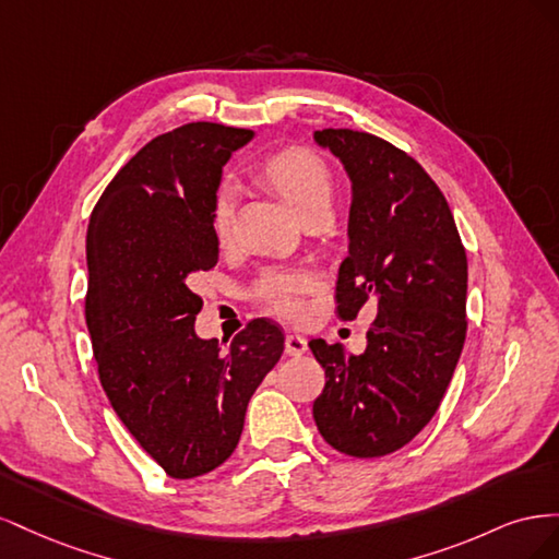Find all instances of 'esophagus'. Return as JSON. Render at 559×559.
Listing matches in <instances>:
<instances>
[{
	"instance_id": "obj_1",
	"label": "esophagus",
	"mask_w": 559,
	"mask_h": 559,
	"mask_svg": "<svg viewBox=\"0 0 559 559\" xmlns=\"http://www.w3.org/2000/svg\"><path fill=\"white\" fill-rule=\"evenodd\" d=\"M284 349H286V354H289V357H300V354L308 352V341L302 335L289 333V335H286V341H284Z\"/></svg>"
}]
</instances>
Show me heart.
I'll use <instances>...</instances> for the list:
<instances>
[{
  "label": "heart",
  "mask_w": 559,
  "mask_h": 559,
  "mask_svg": "<svg viewBox=\"0 0 559 559\" xmlns=\"http://www.w3.org/2000/svg\"><path fill=\"white\" fill-rule=\"evenodd\" d=\"M263 177L275 186L286 202L306 218L314 212H326L333 198V175L326 160L312 148L289 146L263 163ZM238 186L224 181L214 191L210 207V226L218 242H226L233 233ZM317 289L314 273L306 267H265L251 286V296L273 314L296 321L302 317V298Z\"/></svg>",
  "instance_id": "heart-1"
}]
</instances>
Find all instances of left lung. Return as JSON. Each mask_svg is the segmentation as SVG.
Returning a JSON list of instances; mask_svg holds the SVG:
<instances>
[{
    "mask_svg": "<svg viewBox=\"0 0 559 559\" xmlns=\"http://www.w3.org/2000/svg\"><path fill=\"white\" fill-rule=\"evenodd\" d=\"M352 179L349 253L337 270L335 312L378 317L366 352L310 341L326 373L312 415L337 452L373 460L429 425L466 341V251L445 195L413 156L370 132L317 130Z\"/></svg>",
    "mask_w": 559,
    "mask_h": 559,
    "instance_id": "left-lung-1",
    "label": "left lung"
}]
</instances>
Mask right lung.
Listing matches in <instances>:
<instances>
[{
    "label": "right lung",
    "mask_w": 559,
    "mask_h": 559,
    "mask_svg": "<svg viewBox=\"0 0 559 559\" xmlns=\"http://www.w3.org/2000/svg\"><path fill=\"white\" fill-rule=\"evenodd\" d=\"M251 130L186 123L134 154L91 214L86 324L99 382L128 431L170 478H195L238 448L251 394L284 333L253 319L224 347L195 335V273L218 261L210 226L222 167Z\"/></svg>",
    "instance_id": "1"
}]
</instances>
